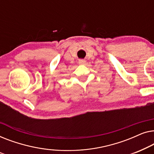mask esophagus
Returning <instances> with one entry per match:
<instances>
[{
	"label": "esophagus",
	"mask_w": 154,
	"mask_h": 154,
	"mask_svg": "<svg viewBox=\"0 0 154 154\" xmlns=\"http://www.w3.org/2000/svg\"><path fill=\"white\" fill-rule=\"evenodd\" d=\"M79 64H80V65H82V64H84L86 63V60H83V59H80V60H79Z\"/></svg>",
	"instance_id": "esophagus-1"
}]
</instances>
